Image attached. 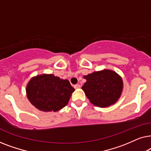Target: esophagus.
<instances>
[{
	"instance_id": "obj_1",
	"label": "esophagus",
	"mask_w": 151,
	"mask_h": 151,
	"mask_svg": "<svg viewBox=\"0 0 151 151\" xmlns=\"http://www.w3.org/2000/svg\"><path fill=\"white\" fill-rule=\"evenodd\" d=\"M74 88H80V84H76V85H74Z\"/></svg>"
}]
</instances>
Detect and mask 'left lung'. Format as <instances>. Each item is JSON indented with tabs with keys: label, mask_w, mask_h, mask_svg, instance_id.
<instances>
[{
	"label": "left lung",
	"mask_w": 151,
	"mask_h": 151,
	"mask_svg": "<svg viewBox=\"0 0 151 151\" xmlns=\"http://www.w3.org/2000/svg\"><path fill=\"white\" fill-rule=\"evenodd\" d=\"M83 78L86 81L82 89L94 106L108 107L114 104L120 98L123 91V80L113 70L95 71Z\"/></svg>",
	"instance_id": "8db88e82"
}]
</instances>
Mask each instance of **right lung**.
<instances>
[{
    "mask_svg": "<svg viewBox=\"0 0 151 151\" xmlns=\"http://www.w3.org/2000/svg\"><path fill=\"white\" fill-rule=\"evenodd\" d=\"M74 91L68 80L47 73L32 78L26 86L29 101L44 112H56L64 108Z\"/></svg>",
    "mask_w": 151,
    "mask_h": 151,
    "instance_id": "obj_1",
    "label": "right lung"
}]
</instances>
